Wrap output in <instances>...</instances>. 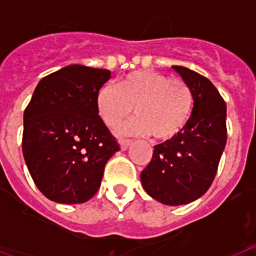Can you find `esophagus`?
<instances>
[{
	"label": "esophagus",
	"mask_w": 256,
	"mask_h": 256,
	"mask_svg": "<svg viewBox=\"0 0 256 256\" xmlns=\"http://www.w3.org/2000/svg\"><path fill=\"white\" fill-rule=\"evenodd\" d=\"M132 144V140H120V146L122 150H126Z\"/></svg>",
	"instance_id": "34e87169"
}]
</instances>
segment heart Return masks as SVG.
I'll list each match as a JSON object with an SVG mask.
<instances>
[{
  "label": "heart",
  "mask_w": 256,
  "mask_h": 256,
  "mask_svg": "<svg viewBox=\"0 0 256 256\" xmlns=\"http://www.w3.org/2000/svg\"><path fill=\"white\" fill-rule=\"evenodd\" d=\"M192 92L182 78H168L154 70H136L120 77L116 86L104 85L96 92V108L108 128H116L132 112L136 116L120 130L148 134L156 140L176 136L192 110Z\"/></svg>",
  "instance_id": "1"
}]
</instances>
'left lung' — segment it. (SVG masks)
Segmentation results:
<instances>
[{
	"label": "left lung",
	"mask_w": 256,
	"mask_h": 256,
	"mask_svg": "<svg viewBox=\"0 0 256 256\" xmlns=\"http://www.w3.org/2000/svg\"><path fill=\"white\" fill-rule=\"evenodd\" d=\"M192 92V112L184 128L154 146L140 183L152 198L168 206L200 198L214 180L227 140L226 104L206 77L172 66Z\"/></svg>",
	"instance_id": "left-lung-1"
}]
</instances>
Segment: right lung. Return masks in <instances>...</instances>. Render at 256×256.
Here are the masks:
<instances>
[{"instance_id":"right-lung-1","label":"right lung","mask_w":256,"mask_h":256,"mask_svg":"<svg viewBox=\"0 0 256 256\" xmlns=\"http://www.w3.org/2000/svg\"><path fill=\"white\" fill-rule=\"evenodd\" d=\"M106 69L69 65L38 82L24 112L22 152L36 186L64 204L84 203L100 186L104 164L120 150L98 114Z\"/></svg>"}]
</instances>
